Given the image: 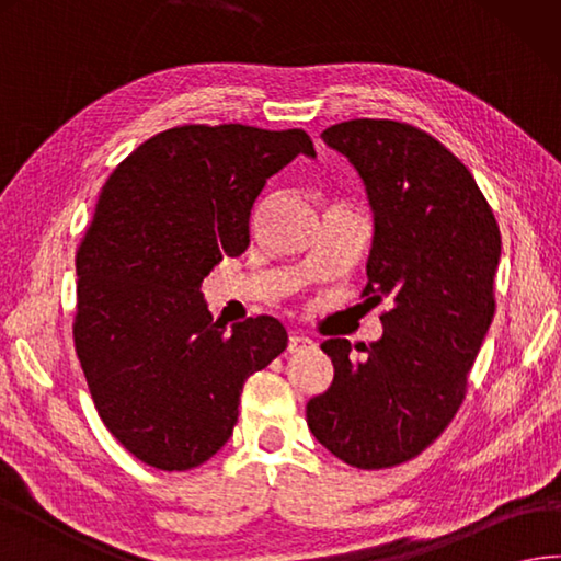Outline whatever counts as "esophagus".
Wrapping results in <instances>:
<instances>
[{"label":"esophagus","mask_w":561,"mask_h":561,"mask_svg":"<svg viewBox=\"0 0 561 561\" xmlns=\"http://www.w3.org/2000/svg\"><path fill=\"white\" fill-rule=\"evenodd\" d=\"M314 342L310 340V336H302V334H293L288 340V352L290 354H300V352H308V348H312Z\"/></svg>","instance_id":"obj_1"}]
</instances>
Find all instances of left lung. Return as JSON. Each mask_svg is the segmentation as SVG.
Masks as SVG:
<instances>
[{
  "instance_id": "left-lung-1",
  "label": "left lung",
  "mask_w": 561,
  "mask_h": 561,
  "mask_svg": "<svg viewBox=\"0 0 561 561\" xmlns=\"http://www.w3.org/2000/svg\"><path fill=\"white\" fill-rule=\"evenodd\" d=\"M322 139L366 185L376 231L362 298L390 308L362 362L346 340L322 344L334 380L308 403V425L348 467L390 469L425 451L467 398L495 312L501 229L469 168L417 126L352 119Z\"/></svg>"
}]
</instances>
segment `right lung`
I'll use <instances>...</instances> for the list:
<instances>
[{"label": "right lung", "instance_id": "add662e5", "mask_svg": "<svg viewBox=\"0 0 561 561\" xmlns=\"http://www.w3.org/2000/svg\"><path fill=\"white\" fill-rule=\"evenodd\" d=\"M314 156L302 129L185 124L110 173L76 251L72 340L100 417L136 459L187 471L227 445L251 374L288 346L276 317L213 322L199 293L249 247L271 175Z\"/></svg>", "mask_w": 561, "mask_h": 561}]
</instances>
